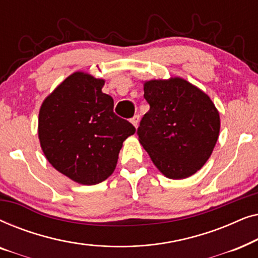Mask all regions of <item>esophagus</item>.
Listing matches in <instances>:
<instances>
[{
	"mask_svg": "<svg viewBox=\"0 0 258 258\" xmlns=\"http://www.w3.org/2000/svg\"><path fill=\"white\" fill-rule=\"evenodd\" d=\"M130 121H132L133 124L135 125V128H137V125H139V123H140V115H134Z\"/></svg>",
	"mask_w": 258,
	"mask_h": 258,
	"instance_id": "34e87169",
	"label": "esophagus"
}]
</instances>
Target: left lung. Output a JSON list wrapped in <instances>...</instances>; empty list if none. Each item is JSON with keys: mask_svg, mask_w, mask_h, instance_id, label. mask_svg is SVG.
Masks as SVG:
<instances>
[{"mask_svg": "<svg viewBox=\"0 0 258 258\" xmlns=\"http://www.w3.org/2000/svg\"><path fill=\"white\" fill-rule=\"evenodd\" d=\"M149 111L137 135L151 161L169 178L189 177L203 167L220 133V115L207 94L182 79L144 83Z\"/></svg>", "mask_w": 258, "mask_h": 258, "instance_id": "obj_1", "label": "left lung"}]
</instances>
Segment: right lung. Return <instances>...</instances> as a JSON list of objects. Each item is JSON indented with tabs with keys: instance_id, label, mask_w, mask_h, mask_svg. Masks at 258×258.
Segmentation results:
<instances>
[{
	"instance_id": "add662e5",
	"label": "right lung",
	"mask_w": 258,
	"mask_h": 258,
	"mask_svg": "<svg viewBox=\"0 0 258 258\" xmlns=\"http://www.w3.org/2000/svg\"><path fill=\"white\" fill-rule=\"evenodd\" d=\"M103 86V80L73 74L45 98L38 115V137L49 163L81 184L107 179L123 141L136 132L115 114Z\"/></svg>"
}]
</instances>
